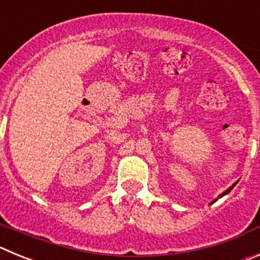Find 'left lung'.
Wrapping results in <instances>:
<instances>
[{
    "mask_svg": "<svg viewBox=\"0 0 260 260\" xmlns=\"http://www.w3.org/2000/svg\"><path fill=\"white\" fill-rule=\"evenodd\" d=\"M236 185H237V182H236V183H233V185H232V186H231V187H229V189H226V190H225V191H224V192H221V194H220V195H219V198H222V197H224V195L229 194V191H231V190H232V189H233V187H234V186H236ZM216 201H217V199H215V201H213V202H211V204H212V203H215V202H216Z\"/></svg>",
    "mask_w": 260,
    "mask_h": 260,
    "instance_id": "left-lung-1",
    "label": "left lung"
}]
</instances>
